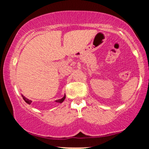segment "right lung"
I'll return each mask as SVG.
<instances>
[{
    "label": "right lung",
    "instance_id": "1",
    "mask_svg": "<svg viewBox=\"0 0 149 149\" xmlns=\"http://www.w3.org/2000/svg\"><path fill=\"white\" fill-rule=\"evenodd\" d=\"M21 95H22V98H23V99L25 100V102H26L27 103V104H31V103L32 102V100L28 99H27V98H26V97H24V96L23 95H22V94H21ZM65 95H64V96L62 98V99H58V100H55V102H58V103H62V102L63 101H64V100H65Z\"/></svg>",
    "mask_w": 149,
    "mask_h": 149
}]
</instances>
